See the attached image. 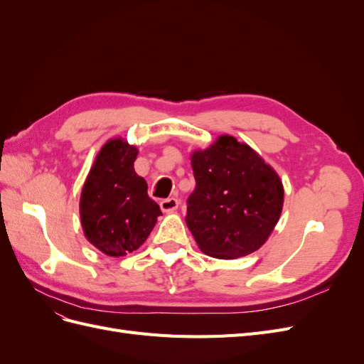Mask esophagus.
Returning a JSON list of instances; mask_svg holds the SVG:
<instances>
[{
    "instance_id": "obj_1",
    "label": "esophagus",
    "mask_w": 364,
    "mask_h": 364,
    "mask_svg": "<svg viewBox=\"0 0 364 364\" xmlns=\"http://www.w3.org/2000/svg\"><path fill=\"white\" fill-rule=\"evenodd\" d=\"M159 205H161V209L164 213H173V211H176V209H178L179 200L174 199V197H168V199L161 200Z\"/></svg>"
}]
</instances>
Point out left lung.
I'll list each match as a JSON object with an SVG mask.
<instances>
[{
  "instance_id": "8db88e82",
  "label": "left lung",
  "mask_w": 364,
  "mask_h": 364,
  "mask_svg": "<svg viewBox=\"0 0 364 364\" xmlns=\"http://www.w3.org/2000/svg\"><path fill=\"white\" fill-rule=\"evenodd\" d=\"M196 188L185 222L209 257L235 259L258 250L277 226L284 186L269 164L245 142L222 135L191 155Z\"/></svg>"
}]
</instances>
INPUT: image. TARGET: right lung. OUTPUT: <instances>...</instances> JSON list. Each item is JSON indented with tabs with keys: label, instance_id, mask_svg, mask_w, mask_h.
Instances as JSON below:
<instances>
[{
	"label": "right lung",
	"instance_id": "right-lung-1",
	"mask_svg": "<svg viewBox=\"0 0 364 364\" xmlns=\"http://www.w3.org/2000/svg\"><path fill=\"white\" fill-rule=\"evenodd\" d=\"M138 149L123 138L109 139L98 151L80 196L85 237L109 257L136 250L162 215L147 194V182L136 174Z\"/></svg>",
	"mask_w": 364,
	"mask_h": 364
}]
</instances>
